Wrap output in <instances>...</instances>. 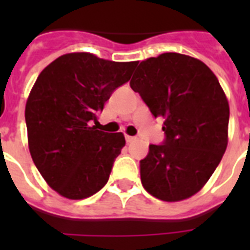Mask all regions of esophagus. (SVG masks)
Listing matches in <instances>:
<instances>
[{
	"mask_svg": "<svg viewBox=\"0 0 250 250\" xmlns=\"http://www.w3.org/2000/svg\"><path fill=\"white\" fill-rule=\"evenodd\" d=\"M136 140V137H133V136H128V135H125V141L127 143H132V141Z\"/></svg>",
	"mask_w": 250,
	"mask_h": 250,
	"instance_id": "esophagus-1",
	"label": "esophagus"
}]
</instances>
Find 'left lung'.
I'll return each mask as SVG.
<instances>
[{
  "mask_svg": "<svg viewBox=\"0 0 250 250\" xmlns=\"http://www.w3.org/2000/svg\"><path fill=\"white\" fill-rule=\"evenodd\" d=\"M129 85L154 117L164 118L166 135L140 161L143 187L162 201L192 197L213 175L229 143V106L217 76L197 58L164 53L143 61Z\"/></svg>",
  "mask_w": 250,
  "mask_h": 250,
  "instance_id": "1",
  "label": "left lung"
}]
</instances>
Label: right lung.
<instances>
[{"mask_svg": "<svg viewBox=\"0 0 250 250\" xmlns=\"http://www.w3.org/2000/svg\"><path fill=\"white\" fill-rule=\"evenodd\" d=\"M137 66L67 53L40 72L25 104L28 148L50 188L70 200L97 193L125 145L122 132L96 129L97 114Z\"/></svg>", "mask_w": 250, "mask_h": 250, "instance_id": "right-lung-1", "label": "right lung"}]
</instances>
